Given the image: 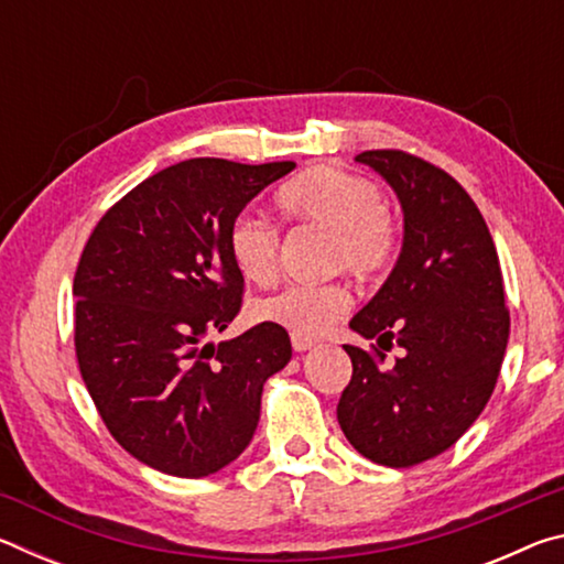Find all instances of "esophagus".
I'll return each instance as SVG.
<instances>
[{"label":"esophagus","mask_w":564,"mask_h":564,"mask_svg":"<svg viewBox=\"0 0 564 564\" xmlns=\"http://www.w3.org/2000/svg\"><path fill=\"white\" fill-rule=\"evenodd\" d=\"M291 343H293V350H299V352L311 350L313 346H316V340L305 338V336H291Z\"/></svg>","instance_id":"34e87169"}]
</instances>
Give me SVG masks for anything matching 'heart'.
Returning a JSON list of instances; mask_svg holds the SVG:
<instances>
[{"label":"heart","mask_w":564,"mask_h":564,"mask_svg":"<svg viewBox=\"0 0 564 564\" xmlns=\"http://www.w3.org/2000/svg\"><path fill=\"white\" fill-rule=\"evenodd\" d=\"M281 208L293 218L313 221L336 236L330 261L356 279H376L395 256V234L388 221L383 191L373 181L338 166L305 171L279 196ZM228 253L251 283H269L279 271V228L253 214H238L228 226ZM350 305L343 283H289L256 305L265 323L293 336H318Z\"/></svg>","instance_id":"heart-1"}]
</instances>
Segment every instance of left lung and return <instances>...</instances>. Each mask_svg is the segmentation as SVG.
Masks as SVG:
<instances>
[{"instance_id":"8db88e82","label":"left lung","mask_w":564,"mask_h":564,"mask_svg":"<svg viewBox=\"0 0 564 564\" xmlns=\"http://www.w3.org/2000/svg\"><path fill=\"white\" fill-rule=\"evenodd\" d=\"M356 161L395 191L403 248L380 291L350 321L378 348L370 356L343 346L352 376L338 423L362 457L410 467L455 445L488 405L510 311L488 224L451 174L395 149L362 151ZM393 341L404 356L380 369Z\"/></svg>"}]
</instances>
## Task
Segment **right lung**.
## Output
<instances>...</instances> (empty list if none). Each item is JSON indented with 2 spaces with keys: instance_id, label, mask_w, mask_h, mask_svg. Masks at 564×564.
<instances>
[{
  "instance_id": "add662e5",
  "label": "right lung",
  "mask_w": 564,
  "mask_h": 564,
  "mask_svg": "<svg viewBox=\"0 0 564 564\" xmlns=\"http://www.w3.org/2000/svg\"><path fill=\"white\" fill-rule=\"evenodd\" d=\"M293 161L188 159L141 181L89 236L74 275V346L89 395L123 451L174 477L241 455L263 383L291 360L285 328L259 323L206 343L241 308L228 226Z\"/></svg>"
}]
</instances>
